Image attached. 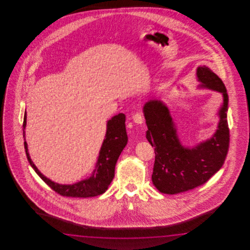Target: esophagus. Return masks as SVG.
Masks as SVG:
<instances>
[{"instance_id": "1", "label": "esophagus", "mask_w": 250, "mask_h": 250, "mask_svg": "<svg viewBox=\"0 0 250 250\" xmlns=\"http://www.w3.org/2000/svg\"><path fill=\"white\" fill-rule=\"evenodd\" d=\"M133 121L138 124H142L144 123V115L141 112H137L133 115Z\"/></svg>"}]
</instances>
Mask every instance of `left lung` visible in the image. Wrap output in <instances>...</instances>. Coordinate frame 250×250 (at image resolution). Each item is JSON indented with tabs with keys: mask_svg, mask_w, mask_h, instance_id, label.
Listing matches in <instances>:
<instances>
[{
	"mask_svg": "<svg viewBox=\"0 0 250 250\" xmlns=\"http://www.w3.org/2000/svg\"><path fill=\"white\" fill-rule=\"evenodd\" d=\"M197 76L202 86L221 92L223 96L218 129L207 142L194 148L183 147L165 104L151 100L144 106L148 128L146 138L154 146L155 153L152 181L155 188L165 194L174 195L201 186L222 168L228 154L229 96L226 87L208 67H198Z\"/></svg>",
	"mask_w": 250,
	"mask_h": 250,
	"instance_id": "obj_1",
	"label": "left lung"
}]
</instances>
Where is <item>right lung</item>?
<instances>
[{
    "mask_svg": "<svg viewBox=\"0 0 250 250\" xmlns=\"http://www.w3.org/2000/svg\"><path fill=\"white\" fill-rule=\"evenodd\" d=\"M27 114L25 112L23 120V138L25 139V127L27 123ZM126 116L123 113H119L112 118L107 123L105 139L102 146L98 161L96 164V170L89 179L80 181L73 185H61L47 179L38 170L36 165L33 164L27 152V145L26 140L24 146L26 150L27 160L33 169L38 175L53 190L61 196L67 197H96L102 195L106 191L108 186L111 184L113 177L115 165L118 158L123 148L127 143V136L125 127Z\"/></svg>",
    "mask_w": 250,
    "mask_h": 250,
    "instance_id": "add662e5",
    "label": "right lung"
}]
</instances>
